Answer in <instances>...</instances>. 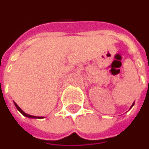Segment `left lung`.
Segmentation results:
<instances>
[{
    "label": "left lung",
    "mask_w": 149,
    "mask_h": 149,
    "mask_svg": "<svg viewBox=\"0 0 149 149\" xmlns=\"http://www.w3.org/2000/svg\"><path fill=\"white\" fill-rule=\"evenodd\" d=\"M134 104H133V105H132V107H133V106H134Z\"/></svg>",
    "instance_id": "obj_1"
}]
</instances>
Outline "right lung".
Wrapping results in <instances>:
<instances>
[{
    "mask_svg": "<svg viewBox=\"0 0 149 149\" xmlns=\"http://www.w3.org/2000/svg\"><path fill=\"white\" fill-rule=\"evenodd\" d=\"M15 107L17 108V110H18V111L22 114V115H24V116H26V117H28V118H37V117H36V116H32V115H29V114L25 113H24V112H23V111H22V109H21V108H20V107H19L15 103ZM41 118H42V117H41Z\"/></svg>",
    "mask_w": 149,
    "mask_h": 149,
    "instance_id": "right-lung-1",
    "label": "right lung"
}]
</instances>
